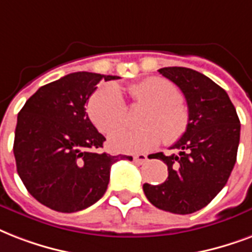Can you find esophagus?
<instances>
[{
    "label": "esophagus",
    "mask_w": 252,
    "mask_h": 252,
    "mask_svg": "<svg viewBox=\"0 0 252 252\" xmlns=\"http://www.w3.org/2000/svg\"><path fill=\"white\" fill-rule=\"evenodd\" d=\"M148 160L147 155H144V154H138V155H134V161L138 163V164H144L146 161Z\"/></svg>",
    "instance_id": "1"
}]
</instances>
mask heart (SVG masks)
Returning a JSON list of instances; mask_svg holds the SVG:
<instances>
[{
	"mask_svg": "<svg viewBox=\"0 0 252 252\" xmlns=\"http://www.w3.org/2000/svg\"><path fill=\"white\" fill-rule=\"evenodd\" d=\"M134 105L148 106L138 130H121L110 138V147L118 153H147L164 140L176 143L184 135L189 125V113L184 105L180 89L163 77H148L127 88ZM88 114L102 134H112L126 124L127 105L116 84L101 85L91 95Z\"/></svg>",
	"mask_w": 252,
	"mask_h": 252,
	"instance_id": "heart-1",
	"label": "heart"
}]
</instances>
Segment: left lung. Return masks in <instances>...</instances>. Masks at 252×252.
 Segmentation results:
<instances>
[{
    "label": "left lung",
    "instance_id": "obj_1",
    "mask_svg": "<svg viewBox=\"0 0 252 252\" xmlns=\"http://www.w3.org/2000/svg\"><path fill=\"white\" fill-rule=\"evenodd\" d=\"M159 73L183 92L189 125L171 147L179 154H154L168 167L167 180L144 184L143 190L159 209L190 214L208 205L229 180L237 161L241 122L227 93L205 75L184 67L160 68Z\"/></svg>",
    "mask_w": 252,
    "mask_h": 252
}]
</instances>
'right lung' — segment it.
Returning <instances> with one entry per match:
<instances>
[{"label": "right lung", "mask_w": 252, "mask_h": 252, "mask_svg": "<svg viewBox=\"0 0 252 252\" xmlns=\"http://www.w3.org/2000/svg\"><path fill=\"white\" fill-rule=\"evenodd\" d=\"M121 79L75 72L43 85L17 118V172L31 196L56 212L83 210L104 196L110 167L131 157L98 154L106 139L88 117L85 104L101 80Z\"/></svg>", "instance_id": "obj_1"}]
</instances>
